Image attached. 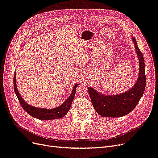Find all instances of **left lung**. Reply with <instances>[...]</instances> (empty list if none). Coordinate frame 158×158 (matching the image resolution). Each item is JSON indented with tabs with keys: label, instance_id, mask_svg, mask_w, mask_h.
Wrapping results in <instances>:
<instances>
[{
	"label": "left lung",
	"instance_id": "1",
	"mask_svg": "<svg viewBox=\"0 0 158 158\" xmlns=\"http://www.w3.org/2000/svg\"><path fill=\"white\" fill-rule=\"evenodd\" d=\"M136 51L139 59V74L137 82L132 89L121 94L104 95L97 92L92 88H88L92 103L100 115L107 117H119L130 113L135 108L144 92L146 74L144 56L137 45L136 39L132 38Z\"/></svg>",
	"mask_w": 158,
	"mask_h": 158
}]
</instances>
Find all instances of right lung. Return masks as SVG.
I'll list each match as a JSON object with an SVG mask.
<instances>
[{"label": "right lung", "mask_w": 158, "mask_h": 158, "mask_svg": "<svg viewBox=\"0 0 158 158\" xmlns=\"http://www.w3.org/2000/svg\"><path fill=\"white\" fill-rule=\"evenodd\" d=\"M78 84H76L74 85L70 97L68 98V99L59 107H57L52 109L37 108L31 106L30 105H28L20 96L16 86L15 72H14V89L22 108L24 109V111L29 114L30 115L36 118L40 119V120H51V119L59 118L65 116L70 109L72 102H73V99L75 96L76 88Z\"/></svg>", "instance_id": "add662e5"}]
</instances>
